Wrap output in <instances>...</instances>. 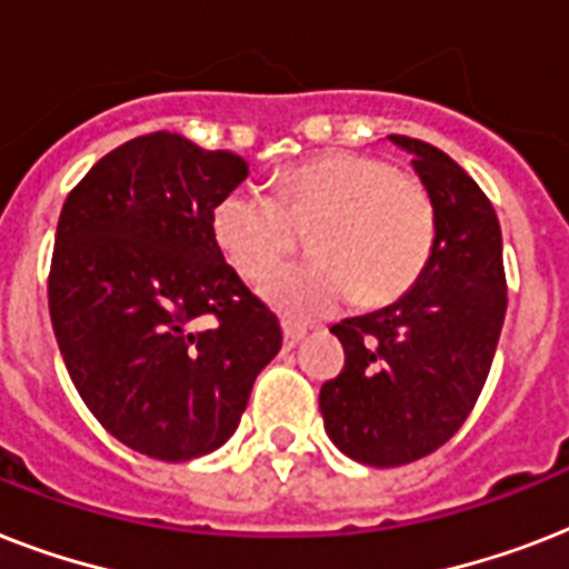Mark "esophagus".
<instances>
[{
	"mask_svg": "<svg viewBox=\"0 0 569 569\" xmlns=\"http://www.w3.org/2000/svg\"><path fill=\"white\" fill-rule=\"evenodd\" d=\"M307 337V330L301 328V325H292V321H283V348L289 351V348H295L301 339Z\"/></svg>",
	"mask_w": 569,
	"mask_h": 569,
	"instance_id": "34e87169",
	"label": "esophagus"
}]
</instances>
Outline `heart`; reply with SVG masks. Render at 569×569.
<instances>
[{
    "label": "heart",
    "mask_w": 569,
    "mask_h": 569,
    "mask_svg": "<svg viewBox=\"0 0 569 569\" xmlns=\"http://www.w3.org/2000/svg\"><path fill=\"white\" fill-rule=\"evenodd\" d=\"M316 223V259L277 268L262 298L292 319L328 316L355 298L383 307L410 289L433 248V203L422 182L383 159L328 153L298 164L277 191L236 189L214 206L212 236L244 280H259Z\"/></svg>",
    "instance_id": "b5f03b06"
}]
</instances>
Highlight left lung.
<instances>
[{
  "label": "left lung",
  "instance_id": "left-lung-1",
  "mask_svg": "<svg viewBox=\"0 0 569 569\" xmlns=\"http://www.w3.org/2000/svg\"><path fill=\"white\" fill-rule=\"evenodd\" d=\"M413 156L433 203L428 266L396 303L339 321L346 369L321 387L325 431L366 467H401L455 437L485 387L502 333V230L493 206L455 159L389 136Z\"/></svg>",
  "mask_w": 569,
  "mask_h": 569
}]
</instances>
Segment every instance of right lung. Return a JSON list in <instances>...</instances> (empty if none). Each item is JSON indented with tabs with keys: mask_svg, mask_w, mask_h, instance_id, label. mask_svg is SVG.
Wrapping results in <instances>:
<instances>
[{
	"mask_svg": "<svg viewBox=\"0 0 569 569\" xmlns=\"http://www.w3.org/2000/svg\"><path fill=\"white\" fill-rule=\"evenodd\" d=\"M244 177L241 156L156 132L102 156L58 218L49 316L67 372L102 428L147 458L223 446L283 346L212 236L214 206Z\"/></svg>",
	"mask_w": 569,
	"mask_h": 569,
	"instance_id": "obj_1",
	"label": "right lung"
}]
</instances>
